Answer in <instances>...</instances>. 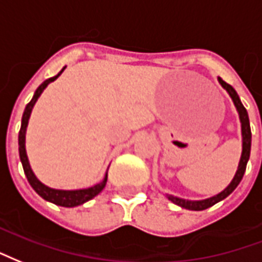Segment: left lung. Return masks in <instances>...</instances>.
Returning <instances> with one entry per match:
<instances>
[{"label":"left lung","instance_id":"1","mask_svg":"<svg viewBox=\"0 0 262 262\" xmlns=\"http://www.w3.org/2000/svg\"><path fill=\"white\" fill-rule=\"evenodd\" d=\"M219 83L222 85V88L225 91L228 92L229 96L232 97L233 103H234V107L238 113V118H240V123H242V141H243V148H242V156H240V162H238L237 170H236V174L233 177V180L230 181L229 184L222 192H219L216 195L211 196V198H207V200H200V201H191V200H184V198H179V196L170 195V194H166L167 200L171 201L176 205H179L181 208H186V209H190V211H204L207 208L215 205L219 201L225 200L226 196L230 195L236 187L238 186V183L242 181L244 176V171H246V166H247V162L250 159V150H251V129H250V120L249 114H247V110L244 108L243 103L240 102V97H238L237 92L234 91L229 83L223 81L222 78H217Z\"/></svg>","mask_w":262,"mask_h":262}]
</instances>
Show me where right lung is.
I'll return each mask as SVG.
<instances>
[{
  "label": "right lung",
  "instance_id": "1",
  "mask_svg": "<svg viewBox=\"0 0 262 262\" xmlns=\"http://www.w3.org/2000/svg\"><path fill=\"white\" fill-rule=\"evenodd\" d=\"M66 70V67L57 74L53 78H49L46 79L41 85H40L36 92H34L33 97L25 107L24 116H22V124H20V131H19V137H18V142H19V158H20V162H22V166H24V171L26 174V179L29 181V184L32 186L34 191L37 192L43 200L49 202H53L55 205H60V207H66V208H72V207H78V205H82L85 204L86 201L95 198V196L102 191L106 183H107V171H106V176L100 183H97L93 187H89V188H82V190H55V188H50L47 187L46 184H43L41 181L34 176L32 167H30L29 159H28V155H26V146H25V141H26V127H28V123H29L30 118V113H32V108L37 102V99L40 97V95L43 93L49 83H51L53 81H55L58 76L62 74V71Z\"/></svg>",
  "mask_w": 262,
  "mask_h": 262
}]
</instances>
